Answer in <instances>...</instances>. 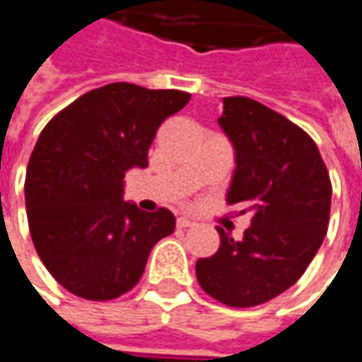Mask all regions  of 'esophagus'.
<instances>
[{
    "label": "esophagus",
    "instance_id": "obj_1",
    "mask_svg": "<svg viewBox=\"0 0 362 362\" xmlns=\"http://www.w3.org/2000/svg\"><path fill=\"white\" fill-rule=\"evenodd\" d=\"M176 224H178V228H188V226H194V220H190L186 216H180Z\"/></svg>",
    "mask_w": 362,
    "mask_h": 362
}]
</instances>
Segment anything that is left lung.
<instances>
[{
	"instance_id": "1",
	"label": "left lung",
	"mask_w": 362,
	"mask_h": 362,
	"mask_svg": "<svg viewBox=\"0 0 362 362\" xmlns=\"http://www.w3.org/2000/svg\"><path fill=\"white\" fill-rule=\"evenodd\" d=\"M218 125L235 148L226 201L252 211L235 241L197 259V281L226 306L250 308L289 289L317 255L329 226L331 182L315 140L287 117L245 96L224 98Z\"/></svg>"
}]
</instances>
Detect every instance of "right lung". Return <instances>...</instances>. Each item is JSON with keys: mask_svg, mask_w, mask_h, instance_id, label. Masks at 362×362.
Listing matches in <instances>:
<instances>
[{"mask_svg": "<svg viewBox=\"0 0 362 362\" xmlns=\"http://www.w3.org/2000/svg\"><path fill=\"white\" fill-rule=\"evenodd\" d=\"M180 90L109 83L60 110L41 132L27 168L25 203L33 245L71 293L105 302L129 291L176 218L123 199L125 172L148 165L159 125L186 107Z\"/></svg>", "mask_w": 362, "mask_h": 362, "instance_id": "1", "label": "right lung"}]
</instances>
